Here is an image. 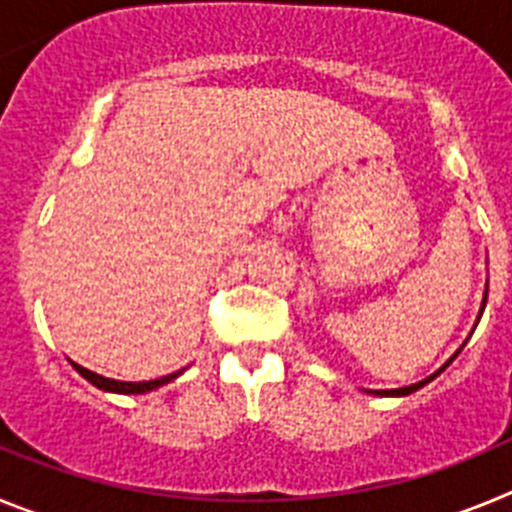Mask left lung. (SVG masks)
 Returning <instances> with one entry per match:
<instances>
[{
	"label": "left lung",
	"mask_w": 512,
	"mask_h": 512,
	"mask_svg": "<svg viewBox=\"0 0 512 512\" xmlns=\"http://www.w3.org/2000/svg\"><path fill=\"white\" fill-rule=\"evenodd\" d=\"M485 305H487V287H485V297H482V307H479L477 323H479V318H482V312H485ZM477 323H474V328H477ZM472 333H474V330H472ZM464 346H467V341L461 343V348H464ZM461 348H459V351H456V354H454V356H451V359H449V361H446V364H443V366H441V369H438V372H433V374H431V377H425V379H420V382L410 384V387H400V390H364V392H366V395H377V397H408V395H413V392H418V390H420V387H425V384H428V382H433V379H436V377H438V374H441V372H443V369H446V366H449V364H451V361H454V359H456V356H459V354H461Z\"/></svg>",
	"instance_id": "left-lung-1"
}]
</instances>
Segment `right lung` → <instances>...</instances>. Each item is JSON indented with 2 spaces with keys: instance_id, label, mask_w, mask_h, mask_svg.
<instances>
[{
  "instance_id": "obj_1",
  "label": "right lung",
  "mask_w": 512,
  "mask_h": 512,
  "mask_svg": "<svg viewBox=\"0 0 512 512\" xmlns=\"http://www.w3.org/2000/svg\"><path fill=\"white\" fill-rule=\"evenodd\" d=\"M71 366H74L76 372L87 379V382H92L94 387H99V390H104V392H115V395H143V392L158 390V387H164V384L174 382L179 374H184V369H179V372L169 374V377L151 379V382H120V379H107V377H102V374H97V372H89V369L74 364V361H71Z\"/></svg>"
}]
</instances>
